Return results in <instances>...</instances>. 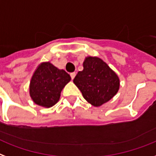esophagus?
<instances>
[{
    "label": "esophagus",
    "instance_id": "obj_1",
    "mask_svg": "<svg viewBox=\"0 0 156 156\" xmlns=\"http://www.w3.org/2000/svg\"><path fill=\"white\" fill-rule=\"evenodd\" d=\"M76 72H72V73H71V77H72V80L74 79L75 76H76Z\"/></svg>",
    "mask_w": 156,
    "mask_h": 156
}]
</instances>
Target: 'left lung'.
Listing matches in <instances>:
<instances>
[{
	"label": "left lung",
	"mask_w": 156,
	"mask_h": 156,
	"mask_svg": "<svg viewBox=\"0 0 156 156\" xmlns=\"http://www.w3.org/2000/svg\"><path fill=\"white\" fill-rule=\"evenodd\" d=\"M83 67V71L77 73L73 82L84 99L97 107L109 102L119 89L116 73L98 57H86Z\"/></svg>",
	"instance_id": "left-lung-1"
}]
</instances>
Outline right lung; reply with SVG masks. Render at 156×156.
I'll return each instance as SVG.
<instances>
[{
    "instance_id": "right-lung-1",
    "label": "right lung",
    "mask_w": 156,
    "mask_h": 156,
    "mask_svg": "<svg viewBox=\"0 0 156 156\" xmlns=\"http://www.w3.org/2000/svg\"><path fill=\"white\" fill-rule=\"evenodd\" d=\"M70 80V75L64 70L58 69L50 62H43L31 78L30 97L38 106L49 108L58 102L62 90Z\"/></svg>"
}]
</instances>
